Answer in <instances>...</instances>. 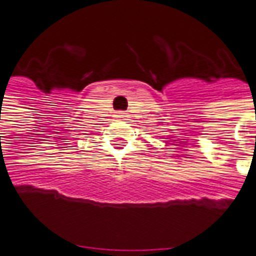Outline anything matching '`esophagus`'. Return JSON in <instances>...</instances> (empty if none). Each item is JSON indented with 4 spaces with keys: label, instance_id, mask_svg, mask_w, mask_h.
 Returning a JSON list of instances; mask_svg holds the SVG:
<instances>
[{
    "label": "esophagus",
    "instance_id": "esophagus-1",
    "mask_svg": "<svg viewBox=\"0 0 256 256\" xmlns=\"http://www.w3.org/2000/svg\"><path fill=\"white\" fill-rule=\"evenodd\" d=\"M124 117H125V116L122 114V112H121V114H118V118H124Z\"/></svg>",
    "mask_w": 256,
    "mask_h": 256
}]
</instances>
